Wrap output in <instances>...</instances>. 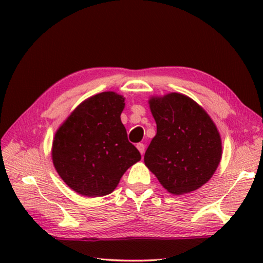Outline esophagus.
Returning a JSON list of instances; mask_svg holds the SVG:
<instances>
[{
	"instance_id": "34e87169",
	"label": "esophagus",
	"mask_w": 263,
	"mask_h": 263,
	"mask_svg": "<svg viewBox=\"0 0 263 263\" xmlns=\"http://www.w3.org/2000/svg\"><path fill=\"white\" fill-rule=\"evenodd\" d=\"M137 148H138L139 152H140V154L142 155V154L144 153V148H146V147H144L143 143H138V144H137Z\"/></svg>"
}]
</instances>
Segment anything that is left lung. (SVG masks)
Returning <instances> with one entry per match:
<instances>
[{
    "mask_svg": "<svg viewBox=\"0 0 263 263\" xmlns=\"http://www.w3.org/2000/svg\"><path fill=\"white\" fill-rule=\"evenodd\" d=\"M157 133L144 154V164L173 194L202 186L221 158L215 123L200 106L182 93L149 100Z\"/></svg>",
    "mask_w": 263,
    "mask_h": 263,
    "instance_id": "8db88e82",
    "label": "left lung"
}]
</instances>
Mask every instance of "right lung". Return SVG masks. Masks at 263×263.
I'll list each match as a JSON object with an SVG mask.
<instances>
[{
	"instance_id": "right-lung-1",
	"label": "right lung",
	"mask_w": 263,
	"mask_h": 263,
	"mask_svg": "<svg viewBox=\"0 0 263 263\" xmlns=\"http://www.w3.org/2000/svg\"><path fill=\"white\" fill-rule=\"evenodd\" d=\"M124 105V98L113 91L95 95L55 133V170L79 194L93 198L111 193L128 167L141 159L121 122Z\"/></svg>"
}]
</instances>
